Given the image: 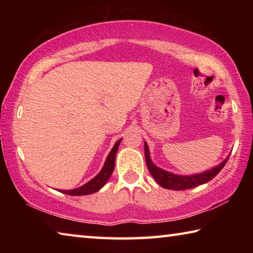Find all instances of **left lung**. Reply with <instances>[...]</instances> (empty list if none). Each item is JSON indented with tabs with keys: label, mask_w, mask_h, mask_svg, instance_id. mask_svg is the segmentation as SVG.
Instances as JSON below:
<instances>
[{
	"label": "left lung",
	"mask_w": 253,
	"mask_h": 253,
	"mask_svg": "<svg viewBox=\"0 0 253 253\" xmlns=\"http://www.w3.org/2000/svg\"><path fill=\"white\" fill-rule=\"evenodd\" d=\"M145 160H146V165L149 170V173L152 174V176L155 178V181L160 184L162 187L169 188V190H175V191H182L187 190V188H192L195 186H199L201 184L208 183L211 181L213 177H215L217 174L220 173V170L224 168V165L228 162L229 157L225 161L221 163L220 165H217L216 168L208 170V172L191 175V176H182V175H175L173 173L166 172V170L157 168L153 164L149 157V151L147 144L145 143Z\"/></svg>",
	"instance_id": "obj_1"
}]
</instances>
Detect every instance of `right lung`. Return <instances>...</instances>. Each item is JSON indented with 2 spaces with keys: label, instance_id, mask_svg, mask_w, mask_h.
I'll list each match as a JSON object with an SVG mask.
<instances>
[{
  "label": "right lung",
  "instance_id": "1",
  "mask_svg": "<svg viewBox=\"0 0 253 253\" xmlns=\"http://www.w3.org/2000/svg\"><path fill=\"white\" fill-rule=\"evenodd\" d=\"M121 140L119 139L118 142H116L115 146L111 149L108 157L105 162V165L102 169L100 170V173L97 175L96 177H93L91 181H89L88 183H85L84 185L81 187L75 188V190H61L60 192L63 194H68V195H74V196H80V195H88V194H92L95 192L99 191L100 188L105 185L106 182L108 181V178L110 177L111 173L115 169V157H116V153L118 151L119 144H121Z\"/></svg>",
  "mask_w": 253,
  "mask_h": 253
}]
</instances>
